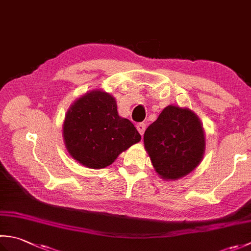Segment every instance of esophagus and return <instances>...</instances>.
<instances>
[{
  "instance_id": "1",
  "label": "esophagus",
  "mask_w": 251,
  "mask_h": 251,
  "mask_svg": "<svg viewBox=\"0 0 251 251\" xmlns=\"http://www.w3.org/2000/svg\"><path fill=\"white\" fill-rule=\"evenodd\" d=\"M136 128H137V130L139 131V134L142 136V135H144L145 130H146V124H145V123H139V124H137Z\"/></svg>"
}]
</instances>
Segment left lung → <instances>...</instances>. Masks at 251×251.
Wrapping results in <instances>:
<instances>
[{"label": "left lung", "mask_w": 251, "mask_h": 251, "mask_svg": "<svg viewBox=\"0 0 251 251\" xmlns=\"http://www.w3.org/2000/svg\"><path fill=\"white\" fill-rule=\"evenodd\" d=\"M144 144L160 177L176 180L201 163L205 134L202 123L190 109L168 105L146 129Z\"/></svg>", "instance_id": "left-lung-1"}]
</instances>
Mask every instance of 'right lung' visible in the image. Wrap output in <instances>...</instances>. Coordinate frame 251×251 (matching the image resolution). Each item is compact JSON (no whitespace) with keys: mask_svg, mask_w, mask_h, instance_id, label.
<instances>
[{"mask_svg":"<svg viewBox=\"0 0 251 251\" xmlns=\"http://www.w3.org/2000/svg\"><path fill=\"white\" fill-rule=\"evenodd\" d=\"M63 138L74 160L96 170L111 165L141 136L129 120L119 115L115 98L96 89L73 102L63 123Z\"/></svg>","mask_w":251,"mask_h":251,"instance_id":"add662e5","label":"right lung"}]
</instances>
